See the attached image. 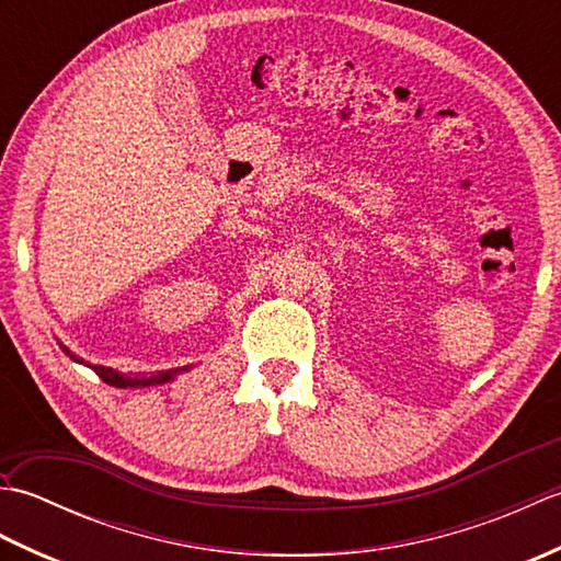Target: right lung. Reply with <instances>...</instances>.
<instances>
[{
    "mask_svg": "<svg viewBox=\"0 0 561 561\" xmlns=\"http://www.w3.org/2000/svg\"><path fill=\"white\" fill-rule=\"evenodd\" d=\"M91 366V364H89ZM93 371L101 376V380L117 388H139V386H157L163 383V380H171L178 371H165V374H157V376H129V374H117L113 368L105 366H91Z\"/></svg>",
    "mask_w": 561,
    "mask_h": 561,
    "instance_id": "1",
    "label": "right lung"
}]
</instances>
